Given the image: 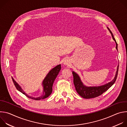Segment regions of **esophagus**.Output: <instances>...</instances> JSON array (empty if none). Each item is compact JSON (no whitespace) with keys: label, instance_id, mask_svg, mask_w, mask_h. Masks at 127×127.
Returning <instances> with one entry per match:
<instances>
[{"label":"esophagus","instance_id":"esophagus-1","mask_svg":"<svg viewBox=\"0 0 127 127\" xmlns=\"http://www.w3.org/2000/svg\"><path fill=\"white\" fill-rule=\"evenodd\" d=\"M64 64H65V65H67V64H68V62H67V61H65V63H64Z\"/></svg>","mask_w":127,"mask_h":127}]
</instances>
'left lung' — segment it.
<instances>
[{
    "label": "left lung",
    "instance_id": "8db88e82",
    "mask_svg": "<svg viewBox=\"0 0 127 127\" xmlns=\"http://www.w3.org/2000/svg\"><path fill=\"white\" fill-rule=\"evenodd\" d=\"M108 30L110 31V32L112 34L113 39L115 41L116 43V49L118 50V44L114 37L113 34L111 31L108 29ZM118 70H119V65L117 67V70L116 72V74L114 79L109 83L105 84L103 85L99 86H94V87H86L84 86L82 82H81L79 76L75 73L74 72H72V74L73 76V83L78 95H79L81 97L84 98H95L101 95H102L103 93L106 92L107 89H109L115 82L118 73Z\"/></svg>",
    "mask_w": 127,
    "mask_h": 127
}]
</instances>
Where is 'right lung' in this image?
Returning a JSON list of instances; mask_svg holds the SVG:
<instances>
[{"label": "right lung", "mask_w": 127, "mask_h": 127, "mask_svg": "<svg viewBox=\"0 0 127 127\" xmlns=\"http://www.w3.org/2000/svg\"><path fill=\"white\" fill-rule=\"evenodd\" d=\"M61 69V65H57L55 67L53 68L48 74L45 79L44 80L43 82V85L44 87V91L43 95L38 97H33L30 96H29L28 95H27L24 91L22 89V88L20 86V85L18 84L15 80L13 79V78L12 77V79L13 81V82L14 83V86H15L16 88L21 92L22 94L25 95L26 96L28 97L31 98L32 99H34L35 100H39L41 99H43L44 98H46L48 97L52 93V86L53 83L55 81V79H56V77L58 75L60 70Z\"/></svg>", "instance_id": "1"}]
</instances>
